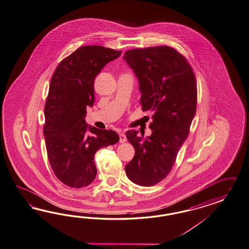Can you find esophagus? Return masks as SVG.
Segmentation results:
<instances>
[{"label": "esophagus", "instance_id": "34e87169", "mask_svg": "<svg viewBox=\"0 0 249 249\" xmlns=\"http://www.w3.org/2000/svg\"><path fill=\"white\" fill-rule=\"evenodd\" d=\"M127 141V138H126V135L124 134L123 132L120 133V142L121 143H124Z\"/></svg>", "mask_w": 249, "mask_h": 249}]
</instances>
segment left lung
Listing matches in <instances>:
<instances>
[{"label": "left lung", "instance_id": "obj_1", "mask_svg": "<svg viewBox=\"0 0 249 249\" xmlns=\"http://www.w3.org/2000/svg\"><path fill=\"white\" fill-rule=\"evenodd\" d=\"M124 60L138 77L142 110L150 112L152 131L149 137L143 130L126 132L135 156L125 170L129 180L149 187L169 174L188 138L196 109V81L187 59L169 46L128 50Z\"/></svg>", "mask_w": 249, "mask_h": 249}]
</instances>
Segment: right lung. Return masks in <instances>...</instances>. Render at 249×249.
I'll return each mask as SVG.
<instances>
[{"label":"right lung","instance_id":"obj_1","mask_svg":"<svg viewBox=\"0 0 249 249\" xmlns=\"http://www.w3.org/2000/svg\"><path fill=\"white\" fill-rule=\"evenodd\" d=\"M121 54L100 45L82 46L64 58L52 77L43 135L54 174L68 187L89 186L97 175L95 153L120 141L111 129L89 127L85 115L94 102L96 76Z\"/></svg>","mask_w":249,"mask_h":249}]
</instances>
